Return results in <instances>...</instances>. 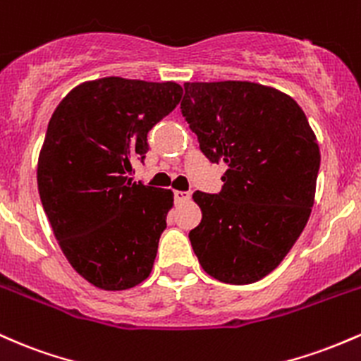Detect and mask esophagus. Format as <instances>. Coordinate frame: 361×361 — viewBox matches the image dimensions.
Returning <instances> with one entry per match:
<instances>
[{
    "label": "esophagus",
    "mask_w": 361,
    "mask_h": 361,
    "mask_svg": "<svg viewBox=\"0 0 361 361\" xmlns=\"http://www.w3.org/2000/svg\"><path fill=\"white\" fill-rule=\"evenodd\" d=\"M173 197H176L177 202H185L191 200V194L185 192V191H176L173 192Z\"/></svg>",
    "instance_id": "34e87169"
}]
</instances>
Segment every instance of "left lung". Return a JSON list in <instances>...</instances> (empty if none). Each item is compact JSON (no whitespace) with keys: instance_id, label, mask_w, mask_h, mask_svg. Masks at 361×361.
<instances>
[{"instance_id":"obj_1","label":"left lung","mask_w":361,"mask_h":361,"mask_svg":"<svg viewBox=\"0 0 361 361\" xmlns=\"http://www.w3.org/2000/svg\"><path fill=\"white\" fill-rule=\"evenodd\" d=\"M182 116L213 164L218 194L196 191L201 224L189 240L218 281L249 285L269 274L309 221L321 167L317 137L290 95L252 82L184 83Z\"/></svg>"}]
</instances>
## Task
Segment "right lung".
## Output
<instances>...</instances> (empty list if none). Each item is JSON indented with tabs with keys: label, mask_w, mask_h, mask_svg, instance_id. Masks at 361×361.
Wrapping results in <instances>:
<instances>
[{
	"label": "right lung",
	"mask_w": 361,
	"mask_h": 361,
	"mask_svg": "<svg viewBox=\"0 0 361 361\" xmlns=\"http://www.w3.org/2000/svg\"><path fill=\"white\" fill-rule=\"evenodd\" d=\"M182 87L119 76L85 82L56 107L39 155L40 201L73 269L109 291L152 273L173 204L170 189L133 182L149 129L180 102Z\"/></svg>",
	"instance_id": "right-lung-1"
}]
</instances>
